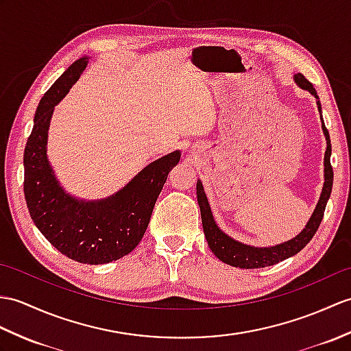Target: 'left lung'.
Listing matches in <instances>:
<instances>
[{
    "label": "left lung",
    "mask_w": 351,
    "mask_h": 351,
    "mask_svg": "<svg viewBox=\"0 0 351 351\" xmlns=\"http://www.w3.org/2000/svg\"><path fill=\"white\" fill-rule=\"evenodd\" d=\"M295 82L308 91L311 95H314L317 99V108H319L320 117H322V104L319 100V95L315 93V88L309 80L305 79L302 73H298L295 75ZM322 119V128L323 133L326 136V152H324V184H323V190L320 194L319 203L314 209V213L309 218V221L306 223L305 229L300 232L295 238L278 243V245L274 247H251L247 245V243H242L232 239L229 234H226L219 227L217 226L213 210H210L208 197L205 194V190H203V185L200 181H197V202L200 206V214H202V224H203V232H205V238L208 241L209 248L213 250L214 254L221 260V262L234 266V267H241V269H258V267H266V266H272L282 262L291 256L298 254V252L302 250L306 243L313 239V236L315 234L317 229L323 219L324 215V209H326V203H328L330 193H332V184H333V170L330 166V154H332V146H330V137L328 128L324 127L323 118Z\"/></svg>",
    "instance_id": "left-lung-1"
}]
</instances>
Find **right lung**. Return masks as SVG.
Masks as SVG:
<instances>
[{
	"mask_svg": "<svg viewBox=\"0 0 351 351\" xmlns=\"http://www.w3.org/2000/svg\"><path fill=\"white\" fill-rule=\"evenodd\" d=\"M86 64L88 56L73 62L38 103L23 154V193L32 221L61 254L79 263L103 265L130 254L141 242L181 152L152 161L106 199L86 202L65 193L49 165L47 132L55 106L77 82Z\"/></svg>",
	"mask_w": 351,
	"mask_h": 351,
	"instance_id": "obj_1",
	"label": "right lung"
}]
</instances>
